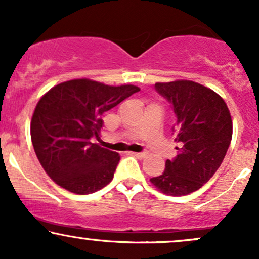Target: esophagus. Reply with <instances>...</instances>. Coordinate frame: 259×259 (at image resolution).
Instances as JSON below:
<instances>
[{
  "label": "esophagus",
  "mask_w": 259,
  "mask_h": 259,
  "mask_svg": "<svg viewBox=\"0 0 259 259\" xmlns=\"http://www.w3.org/2000/svg\"><path fill=\"white\" fill-rule=\"evenodd\" d=\"M133 154H134V156H135L136 157V158H145V157H146L147 156V154L146 153H145V152H142V153H139V152H133Z\"/></svg>",
  "instance_id": "34e87169"
}]
</instances>
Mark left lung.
<instances>
[{
  "label": "left lung",
  "instance_id": "8db88e82",
  "mask_svg": "<svg viewBox=\"0 0 259 259\" xmlns=\"http://www.w3.org/2000/svg\"><path fill=\"white\" fill-rule=\"evenodd\" d=\"M177 115V157L150 181L169 196H185L207 183L221 167L233 138L227 103L212 89L191 80L156 82Z\"/></svg>",
  "mask_w": 259,
  "mask_h": 259
}]
</instances>
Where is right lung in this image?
<instances>
[{"mask_svg":"<svg viewBox=\"0 0 259 259\" xmlns=\"http://www.w3.org/2000/svg\"><path fill=\"white\" fill-rule=\"evenodd\" d=\"M140 91L132 84L111 86L91 79H73L53 86L38 100L30 123L36 157L51 179L76 195L108 185L119 153L92 144L102 114Z\"/></svg>","mask_w":259,"mask_h":259,"instance_id":"obj_1","label":"right lung"}]
</instances>
